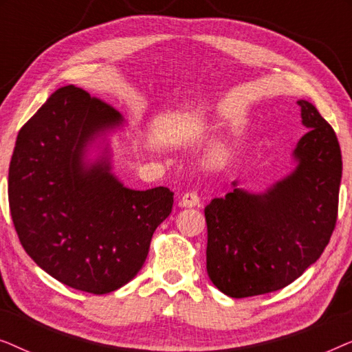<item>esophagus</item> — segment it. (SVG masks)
<instances>
[{"instance_id": "34e87169", "label": "esophagus", "mask_w": 352, "mask_h": 352, "mask_svg": "<svg viewBox=\"0 0 352 352\" xmlns=\"http://www.w3.org/2000/svg\"><path fill=\"white\" fill-rule=\"evenodd\" d=\"M200 205V197L197 192H186L184 195L181 197V206H197Z\"/></svg>"}]
</instances>
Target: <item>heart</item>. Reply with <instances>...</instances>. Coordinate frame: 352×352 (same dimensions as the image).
Wrapping results in <instances>:
<instances>
[{"mask_svg":"<svg viewBox=\"0 0 352 352\" xmlns=\"http://www.w3.org/2000/svg\"><path fill=\"white\" fill-rule=\"evenodd\" d=\"M214 128H216V123L213 118L199 117V118H194V120H190V122L186 123L184 133L189 139H201V138L208 136V134L213 131ZM229 155H230V148L228 144H219V146H216L213 151H211L210 163L213 166H221L228 162Z\"/></svg>","mask_w":352,"mask_h":352,"instance_id":"b5f03b06","label":"heart"}]
</instances>
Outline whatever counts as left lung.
Masks as SVG:
<instances>
[{
    "instance_id": "8db88e82",
    "label": "left lung",
    "mask_w": 352,
    "mask_h": 352,
    "mask_svg": "<svg viewBox=\"0 0 352 352\" xmlns=\"http://www.w3.org/2000/svg\"><path fill=\"white\" fill-rule=\"evenodd\" d=\"M307 133L296 144V168L264 194L234 189L205 206L206 271L230 298L290 285L320 258L338 216L341 148L333 128L307 100H298Z\"/></svg>"
}]
</instances>
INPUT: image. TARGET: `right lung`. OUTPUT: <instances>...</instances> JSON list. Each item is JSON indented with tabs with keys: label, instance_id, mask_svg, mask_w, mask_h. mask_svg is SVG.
<instances>
[{
	"label": "right lung",
	"instance_id": "right-lung-1",
	"mask_svg": "<svg viewBox=\"0 0 352 352\" xmlns=\"http://www.w3.org/2000/svg\"><path fill=\"white\" fill-rule=\"evenodd\" d=\"M122 123L117 110L74 85L59 88L19 131L9 165L14 228L33 261L75 290L104 295L136 277L173 208L168 187L133 190L86 146Z\"/></svg>",
	"mask_w": 352,
	"mask_h": 352
}]
</instances>
